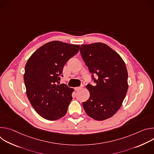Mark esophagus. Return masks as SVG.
Masks as SVG:
<instances>
[{"instance_id": "34e87169", "label": "esophagus", "mask_w": 154, "mask_h": 154, "mask_svg": "<svg viewBox=\"0 0 154 154\" xmlns=\"http://www.w3.org/2000/svg\"><path fill=\"white\" fill-rule=\"evenodd\" d=\"M83 85H82L80 86H79V87H75V91H79V90H80L81 88H83Z\"/></svg>"}]
</instances>
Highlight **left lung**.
Segmentation results:
<instances>
[{"instance_id":"obj_1","label":"left lung","mask_w":154,"mask_h":154,"mask_svg":"<svg viewBox=\"0 0 154 154\" xmlns=\"http://www.w3.org/2000/svg\"><path fill=\"white\" fill-rule=\"evenodd\" d=\"M80 51L96 83L86 85L90 96L82 103L85 111L97 121L111 118L121 106L128 90L125 64L116 52L102 42L82 45Z\"/></svg>"}]
</instances>
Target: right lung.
Instances as JSON below:
<instances>
[{
    "instance_id": "1",
    "label": "right lung",
    "mask_w": 154,
    "mask_h": 154,
    "mask_svg": "<svg viewBox=\"0 0 154 154\" xmlns=\"http://www.w3.org/2000/svg\"><path fill=\"white\" fill-rule=\"evenodd\" d=\"M80 45L53 41L38 49L29 58L24 80L27 97L41 117L55 121L63 117L74 89L60 84L64 64L79 51Z\"/></svg>"
}]
</instances>
